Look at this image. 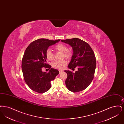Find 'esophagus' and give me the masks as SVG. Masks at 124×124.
Returning a JSON list of instances; mask_svg holds the SVG:
<instances>
[{
  "mask_svg": "<svg viewBox=\"0 0 124 124\" xmlns=\"http://www.w3.org/2000/svg\"><path fill=\"white\" fill-rule=\"evenodd\" d=\"M59 73H61V72H63V71H62V70H59Z\"/></svg>",
  "mask_w": 124,
  "mask_h": 124,
  "instance_id": "34e87169",
  "label": "esophagus"
}]
</instances>
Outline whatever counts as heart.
Segmentation results:
<instances>
[{"label":"heart","instance_id":"1","mask_svg":"<svg viewBox=\"0 0 124 124\" xmlns=\"http://www.w3.org/2000/svg\"><path fill=\"white\" fill-rule=\"evenodd\" d=\"M55 49L59 52L63 53V58L67 59H70L71 57V53L70 51L68 50L67 47L63 44H59L55 46ZM46 55L47 59L49 60H53L54 59V55L52 51L50 49H48L46 52ZM67 64V61L65 60L62 61H56L53 63L52 66L53 68L62 70L65 65Z\"/></svg>","mask_w":124,"mask_h":124}]
</instances>
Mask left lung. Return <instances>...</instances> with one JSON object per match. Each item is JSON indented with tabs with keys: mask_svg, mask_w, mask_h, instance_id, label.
Instances as JSON below:
<instances>
[{
	"mask_svg": "<svg viewBox=\"0 0 124 124\" xmlns=\"http://www.w3.org/2000/svg\"><path fill=\"white\" fill-rule=\"evenodd\" d=\"M72 48L73 54L68 65L70 69H78L75 72L65 70L67 74L65 85L71 92L76 93L86 88L94 78L96 67L94 53L86 42L78 38L61 40Z\"/></svg>",
	"mask_w": 124,
	"mask_h": 124,
	"instance_id": "left-lung-1",
	"label": "left lung"
}]
</instances>
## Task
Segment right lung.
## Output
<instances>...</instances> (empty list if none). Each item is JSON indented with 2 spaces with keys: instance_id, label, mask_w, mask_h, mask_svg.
<instances>
[{
  "instance_id": "obj_1",
  "label": "right lung",
  "mask_w": 124,
  "mask_h": 124,
  "mask_svg": "<svg viewBox=\"0 0 124 124\" xmlns=\"http://www.w3.org/2000/svg\"><path fill=\"white\" fill-rule=\"evenodd\" d=\"M60 40L40 39L31 42L26 49L21 67L25 82L33 91L40 93L47 92L51 87V81L59 74L58 70L46 63V52L50 46ZM44 67L51 69L49 73L42 71Z\"/></svg>"
}]
</instances>
